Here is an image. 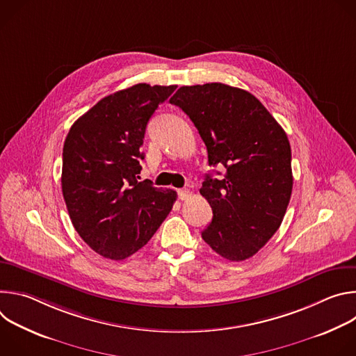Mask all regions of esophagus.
Returning a JSON list of instances; mask_svg holds the SVG:
<instances>
[{"instance_id": "esophagus-1", "label": "esophagus", "mask_w": 356, "mask_h": 356, "mask_svg": "<svg viewBox=\"0 0 356 356\" xmlns=\"http://www.w3.org/2000/svg\"><path fill=\"white\" fill-rule=\"evenodd\" d=\"M177 194H179V198L180 200H187L190 197V191L187 188H183V190H177Z\"/></svg>"}]
</instances>
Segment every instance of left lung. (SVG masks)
Instances as JSON below:
<instances>
[{"instance_id": "obj_1", "label": "left lung", "mask_w": 356, "mask_h": 356, "mask_svg": "<svg viewBox=\"0 0 356 356\" xmlns=\"http://www.w3.org/2000/svg\"><path fill=\"white\" fill-rule=\"evenodd\" d=\"M195 125L209 152L210 175L200 193L213 220L201 232L220 257L241 262L279 229L291 188V149L286 132L250 92L222 83L183 86L170 98ZM220 175V173H218Z\"/></svg>"}]
</instances>
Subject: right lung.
Listing matches in <instances>:
<instances>
[{
	"mask_svg": "<svg viewBox=\"0 0 356 356\" xmlns=\"http://www.w3.org/2000/svg\"><path fill=\"white\" fill-rule=\"evenodd\" d=\"M177 86L135 84L99 99L70 128L62 191L73 227L98 255L122 261L154 236L176 191L139 181L146 125Z\"/></svg>",
	"mask_w": 356,
	"mask_h": 356,
	"instance_id": "add662e5",
	"label": "right lung"
}]
</instances>
